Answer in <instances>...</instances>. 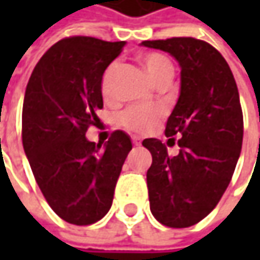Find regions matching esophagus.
<instances>
[{
  "instance_id": "esophagus-1",
  "label": "esophagus",
  "mask_w": 260,
  "mask_h": 260,
  "mask_svg": "<svg viewBox=\"0 0 260 260\" xmlns=\"http://www.w3.org/2000/svg\"><path fill=\"white\" fill-rule=\"evenodd\" d=\"M132 142H133V145L135 146H140V143H142V139H140V137H137V136H133V137H132Z\"/></svg>"
}]
</instances>
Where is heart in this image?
<instances>
[{"instance_id":"obj_1","label":"heart","mask_w":260,"mask_h":260,"mask_svg":"<svg viewBox=\"0 0 260 260\" xmlns=\"http://www.w3.org/2000/svg\"><path fill=\"white\" fill-rule=\"evenodd\" d=\"M139 60L146 71V74L156 85L171 84L175 69L172 60L168 56L160 52H147L140 56ZM117 69H118V65L111 63L105 69L103 79H101V91L107 100H111L114 96V79ZM162 118H164L162 108L139 105V107H130L124 110L118 117V121L123 128L133 135H146L152 132L156 125L160 123Z\"/></svg>"}]
</instances>
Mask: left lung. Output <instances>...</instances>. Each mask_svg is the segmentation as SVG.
Here are the masks:
<instances>
[{
	"label": "left lung",
	"mask_w": 260,
	"mask_h": 260,
	"mask_svg": "<svg viewBox=\"0 0 260 260\" xmlns=\"http://www.w3.org/2000/svg\"><path fill=\"white\" fill-rule=\"evenodd\" d=\"M142 46L174 56L181 68L179 98L165 135H179L171 156L157 139L147 171L150 211L162 224L182 229L210 214L232 181L243 142V114L235 76L221 53L194 37L146 40Z\"/></svg>",
	"instance_id": "left-lung-1"
}]
</instances>
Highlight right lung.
Segmentation results:
<instances>
[{"label":"right lung","instance_id":"right-lung-1","mask_svg":"<svg viewBox=\"0 0 260 260\" xmlns=\"http://www.w3.org/2000/svg\"><path fill=\"white\" fill-rule=\"evenodd\" d=\"M125 42L74 36L37 62L23 103V147L42 194L71 224L88 225L111 208L132 140L115 130L95 145L85 137L100 121L101 79Z\"/></svg>","mask_w":260,"mask_h":260}]
</instances>
